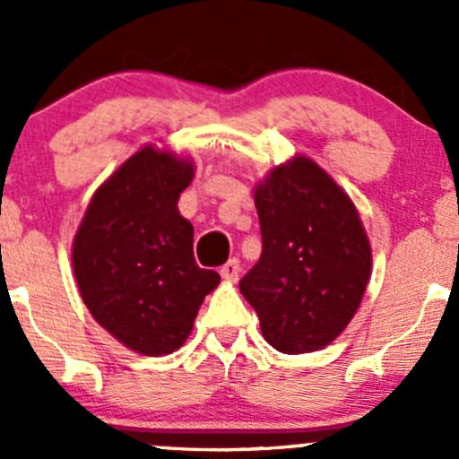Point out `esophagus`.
Here are the masks:
<instances>
[{
	"mask_svg": "<svg viewBox=\"0 0 459 459\" xmlns=\"http://www.w3.org/2000/svg\"><path fill=\"white\" fill-rule=\"evenodd\" d=\"M220 273H221V277H224L226 281H238V277H239V259H229V262L224 264V266L220 268Z\"/></svg>",
	"mask_w": 459,
	"mask_h": 459,
	"instance_id": "1",
	"label": "esophagus"
}]
</instances>
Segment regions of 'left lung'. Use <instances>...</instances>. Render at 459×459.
I'll use <instances>...</instances> for the list:
<instances>
[{
    "instance_id": "8db88e82",
    "label": "left lung",
    "mask_w": 459,
    "mask_h": 459,
    "mask_svg": "<svg viewBox=\"0 0 459 459\" xmlns=\"http://www.w3.org/2000/svg\"><path fill=\"white\" fill-rule=\"evenodd\" d=\"M253 197L262 257L239 290L273 349H324L349 326L371 280V242L358 208L307 155L273 166Z\"/></svg>"
}]
</instances>
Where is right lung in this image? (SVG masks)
<instances>
[{
    "instance_id": "add662e5",
    "label": "right lung",
    "mask_w": 459,
    "mask_h": 459,
    "mask_svg": "<svg viewBox=\"0 0 459 459\" xmlns=\"http://www.w3.org/2000/svg\"><path fill=\"white\" fill-rule=\"evenodd\" d=\"M193 175L191 157L148 143L97 188L73 239L86 308L140 355L178 351L220 284L215 271L195 264L193 224L178 208Z\"/></svg>"
}]
</instances>
